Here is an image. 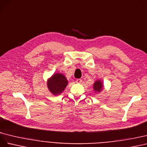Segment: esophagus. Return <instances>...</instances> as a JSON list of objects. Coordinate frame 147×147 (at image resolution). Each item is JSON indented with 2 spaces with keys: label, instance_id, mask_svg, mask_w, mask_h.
Returning a JSON list of instances; mask_svg holds the SVG:
<instances>
[{
  "label": "esophagus",
  "instance_id": "obj_1",
  "mask_svg": "<svg viewBox=\"0 0 147 147\" xmlns=\"http://www.w3.org/2000/svg\"><path fill=\"white\" fill-rule=\"evenodd\" d=\"M82 79H76V82L77 83H80V82H82Z\"/></svg>",
  "mask_w": 147,
  "mask_h": 147
}]
</instances>
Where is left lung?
<instances>
[{
  "label": "left lung",
  "mask_w": 147,
  "mask_h": 147,
  "mask_svg": "<svg viewBox=\"0 0 147 147\" xmlns=\"http://www.w3.org/2000/svg\"><path fill=\"white\" fill-rule=\"evenodd\" d=\"M103 87V84L102 82L99 80L96 81L94 84V89L95 92H100L102 90Z\"/></svg>",
  "instance_id": "1"
}]
</instances>
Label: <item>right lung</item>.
<instances>
[{"label":"right lung","instance_id":"right-lung-1","mask_svg":"<svg viewBox=\"0 0 147 147\" xmlns=\"http://www.w3.org/2000/svg\"><path fill=\"white\" fill-rule=\"evenodd\" d=\"M68 85V80L63 74L55 73L47 81V87L49 91L54 95L61 94Z\"/></svg>","mask_w":147,"mask_h":147}]
</instances>
